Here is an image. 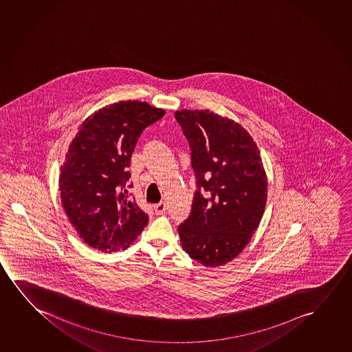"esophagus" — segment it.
Returning <instances> with one entry per match:
<instances>
[{"label":"esophagus","mask_w":352,"mask_h":352,"mask_svg":"<svg viewBox=\"0 0 352 352\" xmlns=\"http://www.w3.org/2000/svg\"><path fill=\"white\" fill-rule=\"evenodd\" d=\"M166 209H167V204L164 202H161L154 206V210L155 212H156V215L164 214V212H166Z\"/></svg>","instance_id":"esophagus-1"}]
</instances>
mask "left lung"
<instances>
[{
  "label": "left lung",
  "mask_w": 352,
  "mask_h": 352,
  "mask_svg": "<svg viewBox=\"0 0 352 352\" xmlns=\"http://www.w3.org/2000/svg\"><path fill=\"white\" fill-rule=\"evenodd\" d=\"M175 119L190 143L198 188L190 217L178 227L180 243L204 267L226 265L248 245L265 212L268 182L260 150L241 124L208 109L177 111Z\"/></svg>",
  "instance_id": "left-lung-1"
}]
</instances>
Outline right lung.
Instances as JSON below:
<instances>
[{
  "instance_id": "obj_1",
  "label": "right lung",
  "mask_w": 352,
  "mask_h": 352,
  "mask_svg": "<svg viewBox=\"0 0 352 352\" xmlns=\"http://www.w3.org/2000/svg\"><path fill=\"white\" fill-rule=\"evenodd\" d=\"M146 102L120 101L82 121L63 161L61 204L85 244L102 252L125 250L149 217L129 197L131 156L145 127L164 116Z\"/></svg>"
}]
</instances>
